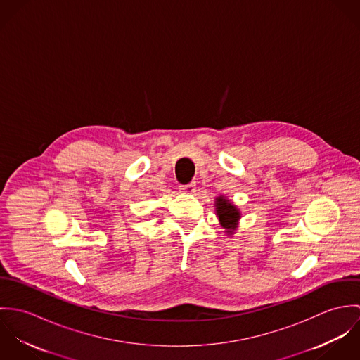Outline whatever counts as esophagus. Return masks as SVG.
Wrapping results in <instances>:
<instances>
[{
  "label": "esophagus",
  "mask_w": 360,
  "mask_h": 360,
  "mask_svg": "<svg viewBox=\"0 0 360 360\" xmlns=\"http://www.w3.org/2000/svg\"><path fill=\"white\" fill-rule=\"evenodd\" d=\"M180 191L184 193V194H194L197 191V186H195V183L180 186Z\"/></svg>",
  "instance_id": "obj_1"
}]
</instances>
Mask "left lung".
Returning <instances> with one entry per match:
<instances>
[{"label":"left lung","instance_id":"obj_1","mask_svg":"<svg viewBox=\"0 0 360 360\" xmlns=\"http://www.w3.org/2000/svg\"><path fill=\"white\" fill-rule=\"evenodd\" d=\"M214 206H216V214L219 217L220 226L226 229L227 234H233V231L237 229L238 220L241 217L240 210L237 206L233 205L231 201L224 198L223 195L217 197L214 200Z\"/></svg>","mask_w":360,"mask_h":360}]
</instances>
